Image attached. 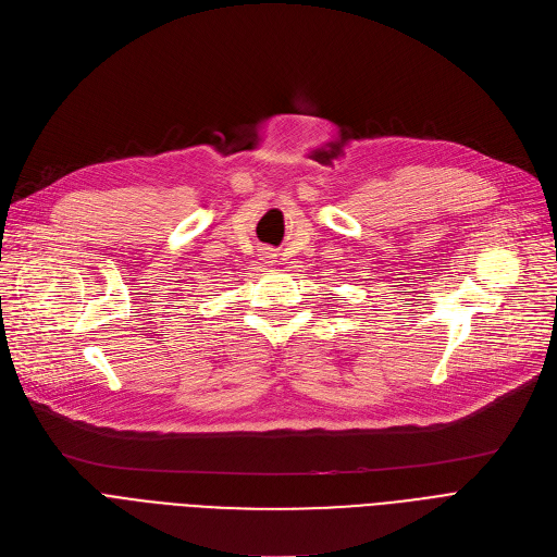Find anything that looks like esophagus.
I'll use <instances>...</instances> for the list:
<instances>
[{
	"instance_id": "esophagus-1",
	"label": "esophagus",
	"mask_w": 557,
	"mask_h": 557,
	"mask_svg": "<svg viewBox=\"0 0 557 557\" xmlns=\"http://www.w3.org/2000/svg\"><path fill=\"white\" fill-rule=\"evenodd\" d=\"M263 259H267V263H273V261H275V255H273L271 250H267V252H263Z\"/></svg>"
}]
</instances>
